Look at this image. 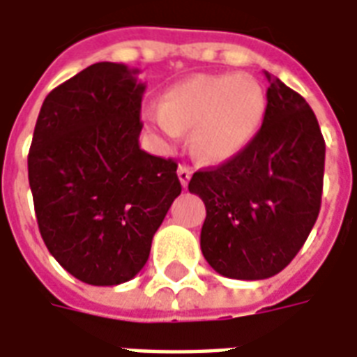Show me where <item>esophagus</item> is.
Masks as SVG:
<instances>
[{
	"mask_svg": "<svg viewBox=\"0 0 357 357\" xmlns=\"http://www.w3.org/2000/svg\"><path fill=\"white\" fill-rule=\"evenodd\" d=\"M191 174H193V172H191V168H189V166H185V164H181V166H179L178 178H179V181H181V185L187 187L189 179H191Z\"/></svg>",
	"mask_w": 357,
	"mask_h": 357,
	"instance_id": "1",
	"label": "esophagus"
}]
</instances>
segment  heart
Instances as JSON below:
<instances>
[{
    "label": "heart",
    "instance_id": "1",
    "mask_svg": "<svg viewBox=\"0 0 357 357\" xmlns=\"http://www.w3.org/2000/svg\"><path fill=\"white\" fill-rule=\"evenodd\" d=\"M265 114V94L245 75H193L164 92L149 123L166 141L191 131L197 156L224 162L241 153L255 137Z\"/></svg>",
    "mask_w": 357,
    "mask_h": 357
}]
</instances>
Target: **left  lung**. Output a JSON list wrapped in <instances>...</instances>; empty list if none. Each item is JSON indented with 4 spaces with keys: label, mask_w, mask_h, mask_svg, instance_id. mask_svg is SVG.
<instances>
[{
    "label": "left lung",
    "mask_w": 357,
    "mask_h": 357,
    "mask_svg": "<svg viewBox=\"0 0 357 357\" xmlns=\"http://www.w3.org/2000/svg\"><path fill=\"white\" fill-rule=\"evenodd\" d=\"M266 75L263 126L216 168L193 174L189 191L206 208L201 251L214 271L263 280L290 265L317 220L325 139L303 96Z\"/></svg>",
    "instance_id": "left-lung-1"
}]
</instances>
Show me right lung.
<instances>
[{
  "mask_svg": "<svg viewBox=\"0 0 357 357\" xmlns=\"http://www.w3.org/2000/svg\"><path fill=\"white\" fill-rule=\"evenodd\" d=\"M100 61L56 86L40 108L29 183L40 234L67 273L118 286L149 261L181 193L178 164L139 146L144 83Z\"/></svg>",
  "mask_w": 357,
  "mask_h": 357,
  "instance_id": "right-lung-1",
  "label": "right lung"
}]
</instances>
